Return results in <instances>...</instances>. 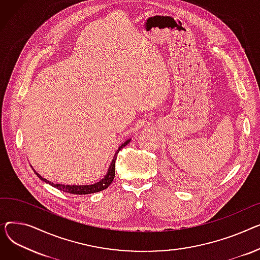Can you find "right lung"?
Masks as SVG:
<instances>
[{
	"label": "right lung",
	"mask_w": 260,
	"mask_h": 260,
	"mask_svg": "<svg viewBox=\"0 0 260 260\" xmlns=\"http://www.w3.org/2000/svg\"><path fill=\"white\" fill-rule=\"evenodd\" d=\"M130 142V140H128L127 142H125L123 145H121L118 150L116 151V153L112 159V162L109 167L108 169V172H107V174L105 175V177L95 182V184L93 185H82V186H75V185H59V184H54V182H51L50 180H47L46 178L42 177L40 174H38L36 171V174L45 182H47V184L51 185L52 187L56 188L57 190L59 191H63V192H66V193H70V194H90V193H95V192H100L102 190H105L109 187V185L111 184V182L113 181L114 179V175H115V160H116V155L118 153V151L124 148L128 143Z\"/></svg>",
	"instance_id": "right-lung-1"
}]
</instances>
